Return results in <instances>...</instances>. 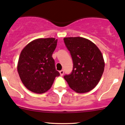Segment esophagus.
Instances as JSON below:
<instances>
[{
  "label": "esophagus",
  "mask_w": 125,
  "mask_h": 125,
  "mask_svg": "<svg viewBox=\"0 0 125 125\" xmlns=\"http://www.w3.org/2000/svg\"><path fill=\"white\" fill-rule=\"evenodd\" d=\"M59 73H60V75L62 76L63 75V73H64V71L63 70H61V71H59Z\"/></svg>",
  "instance_id": "1"
}]
</instances>
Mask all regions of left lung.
Instances as JSON below:
<instances>
[{
  "label": "left lung",
  "mask_w": 125,
  "mask_h": 125,
  "mask_svg": "<svg viewBox=\"0 0 125 125\" xmlns=\"http://www.w3.org/2000/svg\"><path fill=\"white\" fill-rule=\"evenodd\" d=\"M63 40L73 61V71L64 78L77 93L88 92L95 87L103 74V56L98 47L87 39L68 37Z\"/></svg>",
  "instance_id": "obj_1"
}]
</instances>
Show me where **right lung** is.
Here are the masks:
<instances>
[{
  "label": "right lung",
  "mask_w": 125,
  "mask_h": 125,
  "mask_svg": "<svg viewBox=\"0 0 125 125\" xmlns=\"http://www.w3.org/2000/svg\"><path fill=\"white\" fill-rule=\"evenodd\" d=\"M57 42V39L52 38L35 39L21 52L18 73L23 84L30 91L39 94L46 92L55 78L60 75L52 57Z\"/></svg>",
  "instance_id": "right-lung-1"
}]
</instances>
